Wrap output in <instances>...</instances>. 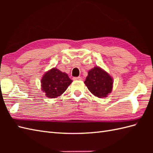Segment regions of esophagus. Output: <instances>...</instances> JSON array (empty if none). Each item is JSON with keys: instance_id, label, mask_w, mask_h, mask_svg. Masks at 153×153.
<instances>
[{"instance_id": "esophagus-1", "label": "esophagus", "mask_w": 153, "mask_h": 153, "mask_svg": "<svg viewBox=\"0 0 153 153\" xmlns=\"http://www.w3.org/2000/svg\"><path fill=\"white\" fill-rule=\"evenodd\" d=\"M73 79L74 80H81L82 79V77H73Z\"/></svg>"}]
</instances>
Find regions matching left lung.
<instances>
[{
	"label": "left lung",
	"mask_w": 153,
	"mask_h": 153,
	"mask_svg": "<svg viewBox=\"0 0 153 153\" xmlns=\"http://www.w3.org/2000/svg\"><path fill=\"white\" fill-rule=\"evenodd\" d=\"M84 83L89 91L99 98L106 97L112 89V77L105 71L97 66L88 71V76Z\"/></svg>",
	"instance_id": "1"
}]
</instances>
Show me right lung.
I'll return each mask as SVG.
<instances>
[{
    "instance_id": "right-lung-1",
    "label": "right lung",
    "mask_w": 153,
    "mask_h": 153,
    "mask_svg": "<svg viewBox=\"0 0 153 153\" xmlns=\"http://www.w3.org/2000/svg\"><path fill=\"white\" fill-rule=\"evenodd\" d=\"M72 80L68 74L54 68L49 70L41 79L42 90L47 97L56 98L60 96L69 86Z\"/></svg>"
}]
</instances>
